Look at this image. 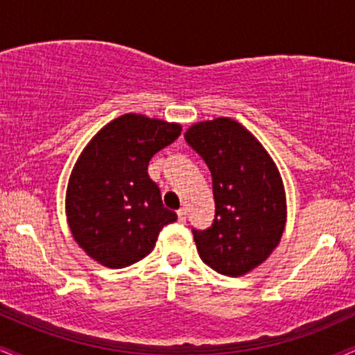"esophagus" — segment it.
I'll use <instances>...</instances> for the list:
<instances>
[{
  "instance_id": "obj_1",
  "label": "esophagus",
  "mask_w": 355,
  "mask_h": 355,
  "mask_svg": "<svg viewBox=\"0 0 355 355\" xmlns=\"http://www.w3.org/2000/svg\"><path fill=\"white\" fill-rule=\"evenodd\" d=\"M177 215H178V220H180V222H185V220H187V210L185 209L178 210Z\"/></svg>"
}]
</instances>
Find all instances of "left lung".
Instances as JSON below:
<instances>
[{
  "label": "left lung",
  "instance_id": "left-lung-1",
  "mask_svg": "<svg viewBox=\"0 0 355 355\" xmlns=\"http://www.w3.org/2000/svg\"><path fill=\"white\" fill-rule=\"evenodd\" d=\"M183 137L209 166L215 198L210 229L191 230L198 255L218 274L245 275L266 262L282 239L287 202L279 168L232 118L198 121Z\"/></svg>",
  "mask_w": 355,
  "mask_h": 355
}]
</instances>
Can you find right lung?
<instances>
[{"label": "right lung", "mask_w": 355, "mask_h": 355, "mask_svg": "<svg viewBox=\"0 0 355 355\" xmlns=\"http://www.w3.org/2000/svg\"><path fill=\"white\" fill-rule=\"evenodd\" d=\"M180 132L178 123L126 113L80 153L68 180L67 220L76 243L101 266L123 268L141 260L160 230L177 220L146 170Z\"/></svg>", "instance_id": "add662e5"}]
</instances>
